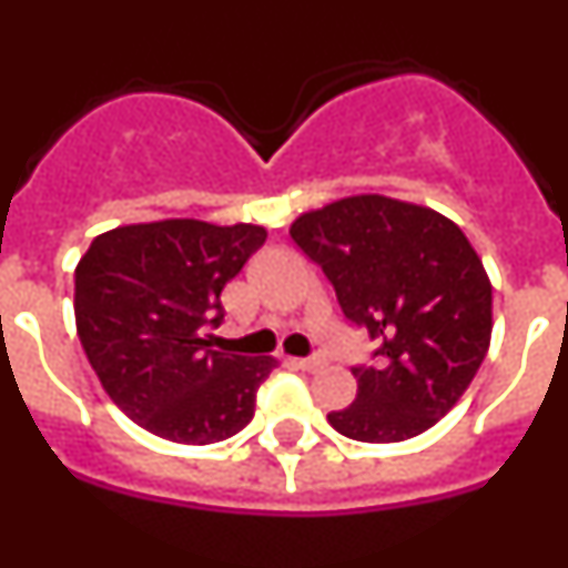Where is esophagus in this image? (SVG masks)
Instances as JSON below:
<instances>
[{"label": "esophagus", "mask_w": 568, "mask_h": 568, "mask_svg": "<svg viewBox=\"0 0 568 568\" xmlns=\"http://www.w3.org/2000/svg\"><path fill=\"white\" fill-rule=\"evenodd\" d=\"M324 355H310V358H295V366L298 369H304V373H318V369H324Z\"/></svg>", "instance_id": "obj_1"}]
</instances>
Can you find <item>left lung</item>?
I'll return each instance as SVG.
<instances>
[{"instance_id":"left-lung-1","label":"left lung","mask_w":568,"mask_h":568,"mask_svg":"<svg viewBox=\"0 0 568 568\" xmlns=\"http://www.w3.org/2000/svg\"><path fill=\"white\" fill-rule=\"evenodd\" d=\"M290 235L324 270L344 315L378 341L353 366L358 395L329 413L364 444H398L438 424L466 393L491 338V284L464 230L420 204L349 195L298 215Z\"/></svg>"}]
</instances>
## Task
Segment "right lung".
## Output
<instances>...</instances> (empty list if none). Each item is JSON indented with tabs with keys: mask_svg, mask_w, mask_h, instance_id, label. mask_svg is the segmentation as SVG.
I'll return each mask as SVG.
<instances>
[{
	"mask_svg": "<svg viewBox=\"0 0 568 568\" xmlns=\"http://www.w3.org/2000/svg\"><path fill=\"white\" fill-rule=\"evenodd\" d=\"M255 224H128L93 239L77 267V329L104 393L173 444L204 446L253 420L275 358L213 349L222 290L264 244Z\"/></svg>",
	"mask_w": 568,
	"mask_h": 568,
	"instance_id": "right-lung-1",
	"label": "right lung"
}]
</instances>
